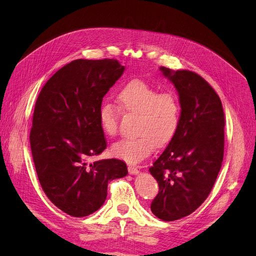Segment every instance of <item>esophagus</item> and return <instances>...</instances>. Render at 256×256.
<instances>
[{
    "label": "esophagus",
    "instance_id": "esophagus-1",
    "mask_svg": "<svg viewBox=\"0 0 256 256\" xmlns=\"http://www.w3.org/2000/svg\"><path fill=\"white\" fill-rule=\"evenodd\" d=\"M128 172L131 175H136V174H138V170L134 166H128Z\"/></svg>",
    "mask_w": 256,
    "mask_h": 256
}]
</instances>
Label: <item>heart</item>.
Here are the masks:
<instances>
[{"mask_svg":"<svg viewBox=\"0 0 256 256\" xmlns=\"http://www.w3.org/2000/svg\"><path fill=\"white\" fill-rule=\"evenodd\" d=\"M122 111L138 114L134 138H127L112 147L116 157L128 164L142 161L154 148L168 144L175 136L180 122V104L175 92H158L148 83L131 80L116 95ZM99 122L104 132L113 136L118 129V110L106 104L99 111Z\"/></svg>","mask_w":256,"mask_h":256,"instance_id":"b5f03b06","label":"heart"}]
</instances>
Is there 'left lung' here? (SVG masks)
I'll return each mask as SVG.
<instances>
[{
    "instance_id": "left-lung-1",
    "label": "left lung",
    "mask_w": 256,
    "mask_h": 256,
    "mask_svg": "<svg viewBox=\"0 0 256 256\" xmlns=\"http://www.w3.org/2000/svg\"><path fill=\"white\" fill-rule=\"evenodd\" d=\"M178 92L180 122L166 148L150 168L159 184L150 205L164 221L192 214L210 193L223 161L224 113L221 100L200 76L160 67Z\"/></svg>"
}]
</instances>
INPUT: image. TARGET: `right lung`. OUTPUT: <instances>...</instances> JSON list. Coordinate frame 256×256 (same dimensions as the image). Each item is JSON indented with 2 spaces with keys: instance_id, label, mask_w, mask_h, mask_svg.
Instances as JSON below:
<instances>
[{
  "instance_id": "obj_1",
  "label": "right lung",
  "mask_w": 256,
  "mask_h": 256,
  "mask_svg": "<svg viewBox=\"0 0 256 256\" xmlns=\"http://www.w3.org/2000/svg\"><path fill=\"white\" fill-rule=\"evenodd\" d=\"M124 72L116 60H76L54 74L37 98L30 134L36 173L46 196L69 216L97 212L109 182L128 174L118 159L88 162L106 147L99 111Z\"/></svg>"
}]
</instances>
